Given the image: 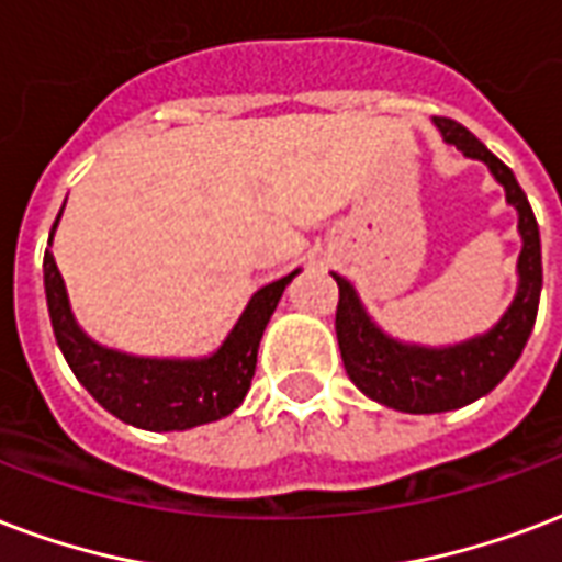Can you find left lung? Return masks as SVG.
<instances>
[{
  "label": "left lung",
  "instance_id": "left-lung-1",
  "mask_svg": "<svg viewBox=\"0 0 562 562\" xmlns=\"http://www.w3.org/2000/svg\"><path fill=\"white\" fill-rule=\"evenodd\" d=\"M436 126L442 128L445 140L460 149L462 156L481 158L490 165L495 179L507 191L509 203L519 209V229L525 247L519 256V294L498 327L474 341H465L460 348L448 350L409 348V345H397L383 336L359 306L353 285L333 273L338 282L336 336L345 371L359 392L374 397L376 404L415 415L457 409V406L471 404L492 392L507 376L509 368L516 366V359L528 345L530 329L537 324L539 291H542L539 226L513 170L498 156H492L490 149L457 120L436 117Z\"/></svg>",
  "mask_w": 562,
  "mask_h": 562
}]
</instances>
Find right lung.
Segmentation results:
<instances>
[{
    "label": "right lung",
    "instance_id": "obj_1",
    "mask_svg": "<svg viewBox=\"0 0 562 562\" xmlns=\"http://www.w3.org/2000/svg\"><path fill=\"white\" fill-rule=\"evenodd\" d=\"M294 273L256 291L224 348L209 359H140L100 348L76 327L49 247L43 256L46 306L67 366L111 415L144 430H188L196 424L217 422L241 404L256 374V353L265 327Z\"/></svg>",
    "mask_w": 562,
    "mask_h": 562
}]
</instances>
